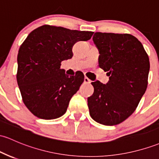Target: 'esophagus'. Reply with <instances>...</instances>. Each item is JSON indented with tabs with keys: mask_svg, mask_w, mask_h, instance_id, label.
Instances as JSON below:
<instances>
[{
	"mask_svg": "<svg viewBox=\"0 0 159 159\" xmlns=\"http://www.w3.org/2000/svg\"><path fill=\"white\" fill-rule=\"evenodd\" d=\"M84 82L85 84H90V82H91V81L89 79L88 77H85L84 79Z\"/></svg>",
	"mask_w": 159,
	"mask_h": 159,
	"instance_id": "esophagus-1",
	"label": "esophagus"
}]
</instances>
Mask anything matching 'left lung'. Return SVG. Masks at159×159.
Returning a JSON list of instances; mask_svg holds the SVG:
<instances>
[{
    "label": "left lung",
    "mask_w": 159,
    "mask_h": 159,
    "mask_svg": "<svg viewBox=\"0 0 159 159\" xmlns=\"http://www.w3.org/2000/svg\"><path fill=\"white\" fill-rule=\"evenodd\" d=\"M99 66L109 76L106 84L92 82L88 98L90 116L104 125H116L136 110L148 85L149 59L137 38L130 34L96 32Z\"/></svg>",
    "instance_id": "8db88e82"
}]
</instances>
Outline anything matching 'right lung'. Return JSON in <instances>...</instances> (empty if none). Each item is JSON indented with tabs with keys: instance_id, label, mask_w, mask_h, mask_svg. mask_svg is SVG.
Segmentation results:
<instances>
[{
	"instance_id": "obj_1",
	"label": "right lung",
	"mask_w": 159,
	"mask_h": 159,
	"mask_svg": "<svg viewBox=\"0 0 159 159\" xmlns=\"http://www.w3.org/2000/svg\"><path fill=\"white\" fill-rule=\"evenodd\" d=\"M93 31L70 30L44 25L33 30L19 50L16 79L22 101L34 116L55 119L63 116L84 75L78 71L68 76L60 69L71 59L77 41H88Z\"/></svg>"
}]
</instances>
